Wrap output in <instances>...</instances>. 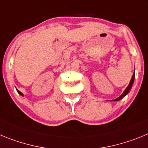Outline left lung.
I'll use <instances>...</instances> for the list:
<instances>
[{"instance_id":"obj_1","label":"left lung","mask_w":148,"mask_h":148,"mask_svg":"<svg viewBox=\"0 0 148 148\" xmlns=\"http://www.w3.org/2000/svg\"><path fill=\"white\" fill-rule=\"evenodd\" d=\"M134 79H135V72L133 73V76H132V78H131V80H130V83H129L128 86L127 87V88L125 90V91L123 92V93L121 94V95H120L119 97H118L117 99H113V101H119V100H121V99H123V98L125 97V95H127L128 92H130V90H131L132 86H133V82H134Z\"/></svg>"}]
</instances>
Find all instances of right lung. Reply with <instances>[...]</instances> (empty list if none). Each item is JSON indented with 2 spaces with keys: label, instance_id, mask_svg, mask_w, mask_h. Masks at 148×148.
I'll return each instance as SVG.
<instances>
[{
  "label": "right lung",
  "instance_id": "right-lung-1",
  "mask_svg": "<svg viewBox=\"0 0 148 148\" xmlns=\"http://www.w3.org/2000/svg\"><path fill=\"white\" fill-rule=\"evenodd\" d=\"M16 90H17V89H16ZM17 92H18V93L20 94V95H22V96H23V93H22V92H20V91H19V90H17Z\"/></svg>",
  "mask_w": 148,
  "mask_h": 148
}]
</instances>
